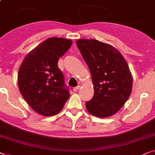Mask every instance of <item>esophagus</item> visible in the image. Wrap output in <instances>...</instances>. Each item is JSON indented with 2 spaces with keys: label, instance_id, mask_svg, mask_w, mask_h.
<instances>
[{
  "label": "esophagus",
  "instance_id": "esophagus-1",
  "mask_svg": "<svg viewBox=\"0 0 155 155\" xmlns=\"http://www.w3.org/2000/svg\"><path fill=\"white\" fill-rule=\"evenodd\" d=\"M80 89V86H78V87H74V88H73V91H76L79 90Z\"/></svg>",
  "mask_w": 155,
  "mask_h": 155
}]
</instances>
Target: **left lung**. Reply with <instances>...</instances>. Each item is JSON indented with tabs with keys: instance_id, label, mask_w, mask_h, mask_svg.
Returning <instances> with one entry per match:
<instances>
[{
	"instance_id": "obj_1",
	"label": "left lung",
	"mask_w": 155,
	"mask_h": 155,
	"mask_svg": "<svg viewBox=\"0 0 155 155\" xmlns=\"http://www.w3.org/2000/svg\"><path fill=\"white\" fill-rule=\"evenodd\" d=\"M76 44L90 71L94 96L86 102L91 115L107 117L122 108L131 95L133 78L126 60L110 45L94 39H78Z\"/></svg>"
}]
</instances>
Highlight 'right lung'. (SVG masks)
<instances>
[{"instance_id":"add662e5","label":"right lung","mask_w":155,"mask_h":155,"mask_svg":"<svg viewBox=\"0 0 155 155\" xmlns=\"http://www.w3.org/2000/svg\"><path fill=\"white\" fill-rule=\"evenodd\" d=\"M72 43L71 40L50 38L31 50L19 67L20 92L29 106L40 115H57L70 96L58 61Z\"/></svg>"}]
</instances>
